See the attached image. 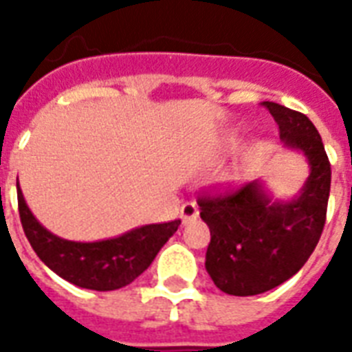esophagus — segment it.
I'll return each instance as SVG.
<instances>
[{
    "instance_id": "esophagus-1",
    "label": "esophagus",
    "mask_w": 352,
    "mask_h": 352,
    "mask_svg": "<svg viewBox=\"0 0 352 352\" xmlns=\"http://www.w3.org/2000/svg\"><path fill=\"white\" fill-rule=\"evenodd\" d=\"M199 214V208L195 203H184L181 206V219L182 223H188V221L195 219Z\"/></svg>"
}]
</instances>
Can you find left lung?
Here are the masks:
<instances>
[{
    "label": "left lung",
    "mask_w": 352,
    "mask_h": 352,
    "mask_svg": "<svg viewBox=\"0 0 352 352\" xmlns=\"http://www.w3.org/2000/svg\"><path fill=\"white\" fill-rule=\"evenodd\" d=\"M287 148L305 155L311 173L298 197L272 203L259 181L199 195L208 225L206 270L230 296H256L290 279L316 248L327 219L331 162L322 137L307 115L263 102Z\"/></svg>",
    "instance_id": "8db88e82"
}]
</instances>
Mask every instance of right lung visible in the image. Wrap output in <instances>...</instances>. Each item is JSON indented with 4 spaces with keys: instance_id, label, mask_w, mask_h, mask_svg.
I'll return each instance as SVG.
<instances>
[{
    "instance_id": "right-lung-1",
    "label": "right lung",
    "mask_w": 352,
    "mask_h": 352,
    "mask_svg": "<svg viewBox=\"0 0 352 352\" xmlns=\"http://www.w3.org/2000/svg\"><path fill=\"white\" fill-rule=\"evenodd\" d=\"M18 186V210L23 232L41 261L69 283L91 290L126 287L151 265L155 256L175 234L181 219L146 225L115 239L76 243L51 234L36 221Z\"/></svg>"
}]
</instances>
